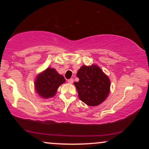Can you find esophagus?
<instances>
[{
	"label": "esophagus",
	"mask_w": 149,
	"mask_h": 149,
	"mask_svg": "<svg viewBox=\"0 0 149 149\" xmlns=\"http://www.w3.org/2000/svg\"><path fill=\"white\" fill-rule=\"evenodd\" d=\"M68 83H71H71H73V78H70V79L68 80Z\"/></svg>",
	"instance_id": "34e87169"
}]
</instances>
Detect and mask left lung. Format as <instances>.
I'll return each mask as SVG.
<instances>
[{
	"instance_id": "8db88e82",
	"label": "left lung",
	"mask_w": 149,
	"mask_h": 149,
	"mask_svg": "<svg viewBox=\"0 0 149 149\" xmlns=\"http://www.w3.org/2000/svg\"><path fill=\"white\" fill-rule=\"evenodd\" d=\"M75 82L79 99L87 105L95 107L104 102L110 90V80L99 66H83L78 70Z\"/></svg>"
}]
</instances>
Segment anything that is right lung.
Wrapping results in <instances>:
<instances>
[{
  "label": "right lung",
  "instance_id": "add662e5",
  "mask_svg": "<svg viewBox=\"0 0 149 149\" xmlns=\"http://www.w3.org/2000/svg\"><path fill=\"white\" fill-rule=\"evenodd\" d=\"M64 82V76L59 74L55 69L47 68L36 79V90L40 97L49 98L54 96L57 88Z\"/></svg>",
  "mask_w": 149,
  "mask_h": 149
}]
</instances>
